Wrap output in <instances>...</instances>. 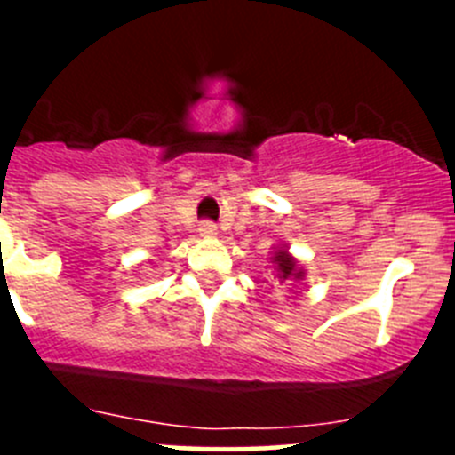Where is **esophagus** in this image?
I'll list each match as a JSON object with an SVG mask.
<instances>
[{"mask_svg":"<svg viewBox=\"0 0 455 455\" xmlns=\"http://www.w3.org/2000/svg\"><path fill=\"white\" fill-rule=\"evenodd\" d=\"M198 231H200V235H204V237H213L215 233H218V224L211 222V220H202Z\"/></svg>","mask_w":455,"mask_h":455,"instance_id":"34e87169","label":"esophagus"}]
</instances>
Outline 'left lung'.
Instances as JSON below:
<instances>
[{"mask_svg":"<svg viewBox=\"0 0 455 455\" xmlns=\"http://www.w3.org/2000/svg\"><path fill=\"white\" fill-rule=\"evenodd\" d=\"M275 261H277V266H279L277 268L279 282H286L288 277H295V279L301 277V270H297V264L291 259V257H288L286 251H279V253L275 255Z\"/></svg>","mask_w":455,"mask_h":455,"instance_id":"obj_1","label":"left lung"}]
</instances>
